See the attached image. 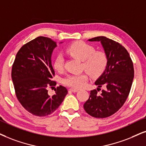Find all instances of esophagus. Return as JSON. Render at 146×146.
Here are the masks:
<instances>
[{
    "label": "esophagus",
    "instance_id": "obj_1",
    "mask_svg": "<svg viewBox=\"0 0 146 146\" xmlns=\"http://www.w3.org/2000/svg\"><path fill=\"white\" fill-rule=\"evenodd\" d=\"M69 92H78V90H77V89H72V88H71V89H69Z\"/></svg>",
    "mask_w": 146,
    "mask_h": 146
}]
</instances>
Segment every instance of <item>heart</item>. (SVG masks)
<instances>
[{"label":"heart","instance_id":"heart-1","mask_svg":"<svg viewBox=\"0 0 146 146\" xmlns=\"http://www.w3.org/2000/svg\"><path fill=\"white\" fill-rule=\"evenodd\" d=\"M66 52L77 59L83 60V67L92 77H98L106 70L108 58L104 52L95 51L94 47L84 42H75L66 48ZM57 71H62L64 58L58 55L53 64ZM88 77L86 73L72 74L62 79V84L73 88H81L86 86Z\"/></svg>","mask_w":146,"mask_h":146}]
</instances>
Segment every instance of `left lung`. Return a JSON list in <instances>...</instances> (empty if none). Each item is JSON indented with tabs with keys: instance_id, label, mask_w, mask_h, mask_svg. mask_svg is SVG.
Returning a JSON list of instances; mask_svg holds the SVG:
<instances>
[{
	"instance_id": "left-lung-1",
	"label": "left lung",
	"mask_w": 146,
	"mask_h": 146,
	"mask_svg": "<svg viewBox=\"0 0 146 146\" xmlns=\"http://www.w3.org/2000/svg\"><path fill=\"white\" fill-rule=\"evenodd\" d=\"M88 40L101 42L108 63L104 73L95 82L99 88L90 92L84 108L92 117L103 119L117 112L128 98L134 77L133 64L128 52L119 42L104 36ZM103 85L106 90L99 94V88Z\"/></svg>"
}]
</instances>
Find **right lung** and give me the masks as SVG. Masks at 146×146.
<instances>
[{"instance_id": "1", "label": "right lung", "mask_w": 146, "mask_h": 146, "mask_svg": "<svg viewBox=\"0 0 146 146\" xmlns=\"http://www.w3.org/2000/svg\"><path fill=\"white\" fill-rule=\"evenodd\" d=\"M56 46L50 38L40 36L22 46L17 53L12 67L11 77L15 94L21 106L31 114L46 117L54 112L67 94L60 86L54 88V71L51 55ZM55 93L50 95L48 88Z\"/></svg>"}]
</instances>
